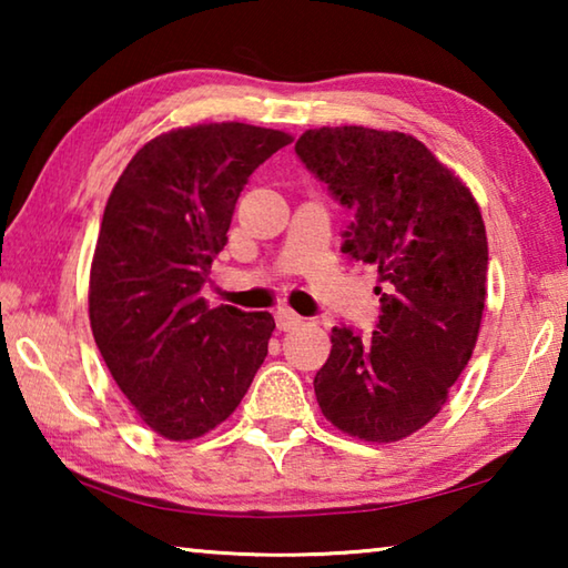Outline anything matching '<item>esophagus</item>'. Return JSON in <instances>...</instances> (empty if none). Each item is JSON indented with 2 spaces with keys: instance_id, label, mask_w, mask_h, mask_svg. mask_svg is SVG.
Masks as SVG:
<instances>
[{
  "instance_id": "1",
  "label": "esophagus",
  "mask_w": 568,
  "mask_h": 568,
  "mask_svg": "<svg viewBox=\"0 0 568 568\" xmlns=\"http://www.w3.org/2000/svg\"><path fill=\"white\" fill-rule=\"evenodd\" d=\"M275 323H277V328H281V331H293L303 323V318L295 311H291V307H277Z\"/></svg>"
}]
</instances>
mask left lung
<instances>
[{
    "label": "left lung",
    "mask_w": 568,
    "mask_h": 568,
    "mask_svg": "<svg viewBox=\"0 0 568 568\" xmlns=\"http://www.w3.org/2000/svg\"><path fill=\"white\" fill-rule=\"evenodd\" d=\"M295 155L355 213L343 253L378 267L368 338L335 325L315 373L323 416L343 434L393 444L444 408L474 353L488 243L474 195L423 142L368 128L307 130Z\"/></svg>",
    "instance_id": "left-lung-1"
}]
</instances>
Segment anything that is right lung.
I'll return each instance as SVG.
<instances>
[{"instance_id": "right-lung-1", "label": "right lung", "mask_w": 568, "mask_h": 568, "mask_svg": "<svg viewBox=\"0 0 568 568\" xmlns=\"http://www.w3.org/2000/svg\"><path fill=\"white\" fill-rule=\"evenodd\" d=\"M291 134L243 122L150 140L114 185L90 273L94 343L138 416L170 440L220 426L253 383L275 321L200 291L247 178Z\"/></svg>"}]
</instances>
